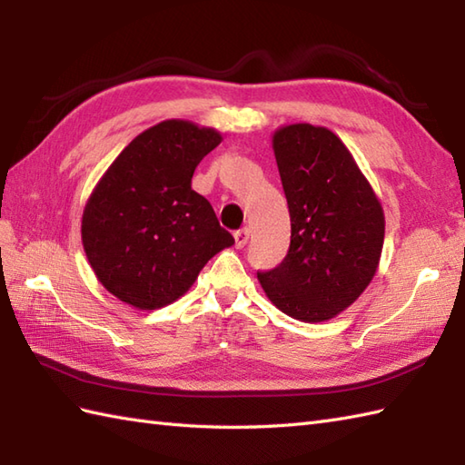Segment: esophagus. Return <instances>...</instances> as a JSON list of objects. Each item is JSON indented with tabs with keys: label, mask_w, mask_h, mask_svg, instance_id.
<instances>
[{
	"label": "esophagus",
	"mask_w": 465,
	"mask_h": 465,
	"mask_svg": "<svg viewBox=\"0 0 465 465\" xmlns=\"http://www.w3.org/2000/svg\"><path fill=\"white\" fill-rule=\"evenodd\" d=\"M233 240H235V248H243L245 243H248L250 240V230L248 227H242V230H238L233 233Z\"/></svg>",
	"instance_id": "esophagus-1"
}]
</instances>
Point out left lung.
<instances>
[{"instance_id":"obj_1","label":"left lung","mask_w":465,"mask_h":465,"mask_svg":"<svg viewBox=\"0 0 465 465\" xmlns=\"http://www.w3.org/2000/svg\"><path fill=\"white\" fill-rule=\"evenodd\" d=\"M292 242L283 262L258 272L275 308L308 323L360 298L380 263L383 210L348 147L328 127L292 124L273 134Z\"/></svg>"}]
</instances>
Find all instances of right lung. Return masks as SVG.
Returning a JSON list of instances; mask_svg holds the SVG:
<instances>
[{
  "instance_id": "1",
  "label": "right lung",
  "mask_w": 465,
  "mask_h": 465,
  "mask_svg": "<svg viewBox=\"0 0 465 465\" xmlns=\"http://www.w3.org/2000/svg\"><path fill=\"white\" fill-rule=\"evenodd\" d=\"M220 132L167 120L142 132L97 182L82 242L97 280L137 310H157L192 288L217 252L233 245L213 207L192 190Z\"/></svg>"
}]
</instances>
